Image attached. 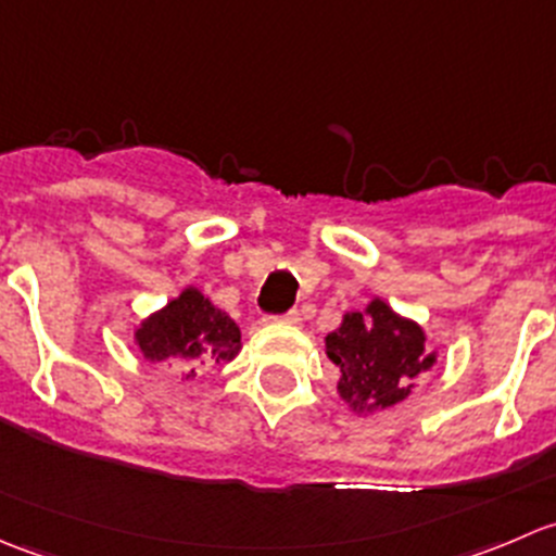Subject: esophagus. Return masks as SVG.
<instances>
[{
  "label": "esophagus",
  "instance_id": "1",
  "mask_svg": "<svg viewBox=\"0 0 556 556\" xmlns=\"http://www.w3.org/2000/svg\"><path fill=\"white\" fill-rule=\"evenodd\" d=\"M279 323H285V325H301V312L299 309H290V312H285L282 317H277Z\"/></svg>",
  "mask_w": 556,
  "mask_h": 556
}]
</instances>
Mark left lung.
Masks as SVG:
<instances>
[{
  "label": "left lung",
  "instance_id": "obj_1",
  "mask_svg": "<svg viewBox=\"0 0 556 556\" xmlns=\"http://www.w3.org/2000/svg\"><path fill=\"white\" fill-rule=\"evenodd\" d=\"M325 352L341 371V401L355 414L406 401L414 379L435 363V352L425 350V330L382 299L363 312H346L339 328L325 336Z\"/></svg>",
  "mask_w": 556,
  "mask_h": 556
}]
</instances>
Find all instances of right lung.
<instances>
[{"label": "right lung", "mask_w": 556, "mask_h": 556, "mask_svg": "<svg viewBox=\"0 0 556 556\" xmlns=\"http://www.w3.org/2000/svg\"><path fill=\"white\" fill-rule=\"evenodd\" d=\"M134 341L150 363L172 361L182 379H195L201 368L233 361L242 350L239 325L195 288H185L164 309L142 319Z\"/></svg>", "instance_id": "obj_1"}]
</instances>
